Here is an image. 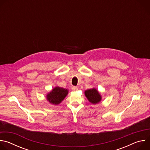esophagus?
<instances>
[{
	"mask_svg": "<svg viewBox=\"0 0 150 150\" xmlns=\"http://www.w3.org/2000/svg\"><path fill=\"white\" fill-rule=\"evenodd\" d=\"M78 87H75V86H73L72 87V90H73V91H76V90H78Z\"/></svg>",
	"mask_w": 150,
	"mask_h": 150,
	"instance_id": "34e87169",
	"label": "esophagus"
}]
</instances>
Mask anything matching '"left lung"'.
<instances>
[{"instance_id": "left-lung-1", "label": "left lung", "mask_w": 150, "mask_h": 150, "mask_svg": "<svg viewBox=\"0 0 150 150\" xmlns=\"http://www.w3.org/2000/svg\"><path fill=\"white\" fill-rule=\"evenodd\" d=\"M85 95L92 104H97L101 100V96L94 88L85 91Z\"/></svg>"}]
</instances>
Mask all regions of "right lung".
Instances as JSON below:
<instances>
[{
    "label": "right lung",
    "instance_id": "1",
    "mask_svg": "<svg viewBox=\"0 0 150 150\" xmlns=\"http://www.w3.org/2000/svg\"><path fill=\"white\" fill-rule=\"evenodd\" d=\"M68 94V90L56 87L46 96L47 101L51 104L57 105L63 101Z\"/></svg>",
    "mask_w": 150,
    "mask_h": 150
}]
</instances>
